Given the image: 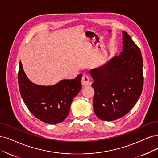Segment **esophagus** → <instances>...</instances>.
<instances>
[{"mask_svg": "<svg viewBox=\"0 0 158 158\" xmlns=\"http://www.w3.org/2000/svg\"><path fill=\"white\" fill-rule=\"evenodd\" d=\"M90 79L89 76L86 75H83L82 79H81V84H82V85L87 86L90 85Z\"/></svg>", "mask_w": 158, "mask_h": 158, "instance_id": "obj_1", "label": "esophagus"}]
</instances>
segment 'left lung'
I'll return each instance as SVG.
<instances>
[{
  "label": "left lung",
  "instance_id": "left-lung-1",
  "mask_svg": "<svg viewBox=\"0 0 158 158\" xmlns=\"http://www.w3.org/2000/svg\"><path fill=\"white\" fill-rule=\"evenodd\" d=\"M123 51L103 66L92 69L94 90L93 106L98 118L113 121L122 118L135 106L144 83L143 57L139 47L122 32Z\"/></svg>",
  "mask_w": 158,
  "mask_h": 158
}]
</instances>
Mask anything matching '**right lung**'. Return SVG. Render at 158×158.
<instances>
[{
    "label": "right lung",
    "instance_id": "obj_1",
    "mask_svg": "<svg viewBox=\"0 0 158 158\" xmlns=\"http://www.w3.org/2000/svg\"><path fill=\"white\" fill-rule=\"evenodd\" d=\"M82 74L73 79L62 80L49 86L37 85L28 80L19 62L18 84L20 94L30 112L48 124H58L68 116L73 99L81 90Z\"/></svg>",
    "mask_w": 158,
    "mask_h": 158
}]
</instances>
